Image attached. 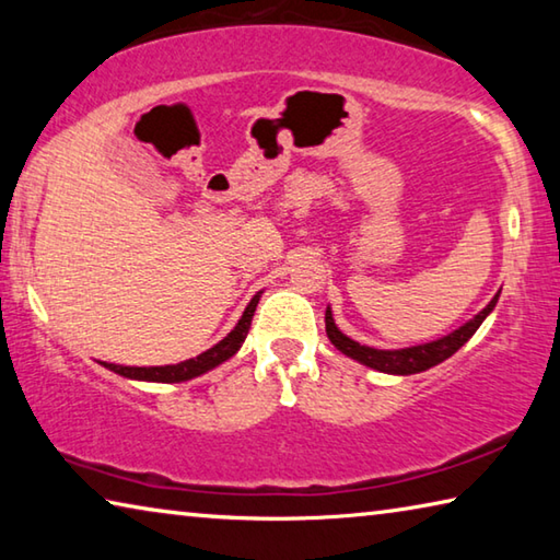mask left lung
I'll use <instances>...</instances> for the list:
<instances>
[{
  "label": "left lung",
  "instance_id": "8db88e82",
  "mask_svg": "<svg viewBox=\"0 0 560 560\" xmlns=\"http://www.w3.org/2000/svg\"><path fill=\"white\" fill-rule=\"evenodd\" d=\"M499 293L491 299L485 308L479 311L477 316L469 318L467 324L459 326L452 334L442 336L438 340H430V343H420V346H410V348H395V350H383V348H373V346H360L358 340L348 338L343 330L336 326L334 320V311L330 306L326 308V334L328 340L334 343L340 353L358 360L360 365L373 368L377 373H387V375H415L422 371H430V368L440 365L442 360H447L450 355L457 353V350L467 343V340L477 334V328L485 324V318L494 311Z\"/></svg>",
  "mask_w": 560,
  "mask_h": 560
}]
</instances>
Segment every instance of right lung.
I'll list each match as a JSON object with an SVG mask.
<instances>
[{"label":"right lung","instance_id":"right-lung-1","mask_svg":"<svg viewBox=\"0 0 560 560\" xmlns=\"http://www.w3.org/2000/svg\"><path fill=\"white\" fill-rule=\"evenodd\" d=\"M261 293L264 291L254 293L252 301L246 303L242 318L236 320V326L230 330V334H226L220 343H214L210 350H205V353H200L197 358L183 360V363H175V365H153V368H130V365H116V363H101V365L122 377H128V381H145V383H185V381H192V377L210 373L242 348L246 334H249L254 311H257Z\"/></svg>","mask_w":560,"mask_h":560}]
</instances>
